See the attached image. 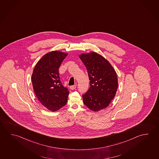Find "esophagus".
I'll return each instance as SVG.
<instances>
[{
  "label": "esophagus",
  "instance_id": "1",
  "mask_svg": "<svg viewBox=\"0 0 159 159\" xmlns=\"http://www.w3.org/2000/svg\"><path fill=\"white\" fill-rule=\"evenodd\" d=\"M76 85H73V86H70V89H75L76 88Z\"/></svg>",
  "mask_w": 159,
  "mask_h": 159
}]
</instances>
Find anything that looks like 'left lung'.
Segmentation results:
<instances>
[{"label": "left lung", "mask_w": 159, "mask_h": 159, "mask_svg": "<svg viewBox=\"0 0 159 159\" xmlns=\"http://www.w3.org/2000/svg\"><path fill=\"white\" fill-rule=\"evenodd\" d=\"M80 58L88 72L90 87L82 95L84 104L93 111L107 107L118 87L116 72L107 59L96 52L83 53Z\"/></svg>", "instance_id": "obj_1"}]
</instances>
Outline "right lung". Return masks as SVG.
Segmentation results:
<instances>
[{
    "mask_svg": "<svg viewBox=\"0 0 159 159\" xmlns=\"http://www.w3.org/2000/svg\"><path fill=\"white\" fill-rule=\"evenodd\" d=\"M67 53L54 51L44 55L35 65L32 75L34 91L42 105L52 111L67 102L70 92L62 85L59 68Z\"/></svg>",
    "mask_w": 159,
    "mask_h": 159,
    "instance_id": "right-lung-1",
    "label": "right lung"
}]
</instances>
